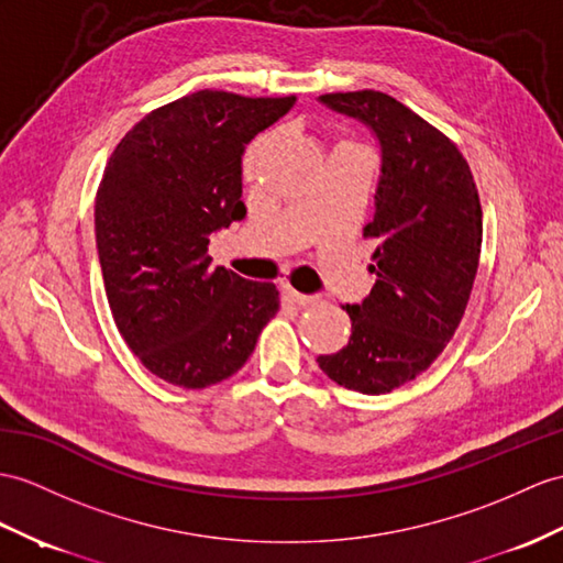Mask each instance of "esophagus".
<instances>
[{
    "instance_id": "1",
    "label": "esophagus",
    "mask_w": 563,
    "mask_h": 563,
    "mask_svg": "<svg viewBox=\"0 0 563 563\" xmlns=\"http://www.w3.org/2000/svg\"><path fill=\"white\" fill-rule=\"evenodd\" d=\"M282 294H284V298L289 300V303H294V306H312V303H314V298H312V296L298 294L296 289H291V286H284Z\"/></svg>"
}]
</instances>
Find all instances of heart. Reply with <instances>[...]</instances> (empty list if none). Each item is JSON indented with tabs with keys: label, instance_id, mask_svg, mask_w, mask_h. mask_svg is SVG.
Returning <instances> with one entry per match:
<instances>
[{
	"label": "heart",
	"instance_id": "b5f03b06",
	"mask_svg": "<svg viewBox=\"0 0 563 563\" xmlns=\"http://www.w3.org/2000/svg\"><path fill=\"white\" fill-rule=\"evenodd\" d=\"M260 145H263V141H257L249 147V153H245V162H243V172L245 176H253L255 174V159H257V153H260Z\"/></svg>",
	"mask_w": 563,
	"mask_h": 563
}]
</instances>
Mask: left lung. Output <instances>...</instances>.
<instances>
[{"label":"left lung","mask_w":563,"mask_h":563,"mask_svg":"<svg viewBox=\"0 0 563 563\" xmlns=\"http://www.w3.org/2000/svg\"><path fill=\"white\" fill-rule=\"evenodd\" d=\"M320 102L363 121L382 150L373 222L375 286L346 306L349 344L322 373L361 394H387L428 369L468 306L483 245V208L468 162L442 131L387 92H329Z\"/></svg>","instance_id":"1"}]
</instances>
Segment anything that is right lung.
Here are the masks:
<instances>
[{
    "instance_id": "right-lung-1",
    "label": "right lung",
    "mask_w": 563,
    "mask_h": 563,
    "mask_svg": "<svg viewBox=\"0 0 563 563\" xmlns=\"http://www.w3.org/2000/svg\"><path fill=\"white\" fill-rule=\"evenodd\" d=\"M294 102L198 90L143 117L107 162L95 239L109 308L139 361L174 387L239 373L279 310L277 286L212 267L208 245L245 217V145Z\"/></svg>"
}]
</instances>
